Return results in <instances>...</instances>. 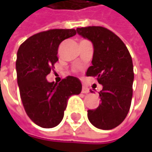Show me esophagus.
<instances>
[{
	"label": "esophagus",
	"mask_w": 152,
	"mask_h": 152,
	"mask_svg": "<svg viewBox=\"0 0 152 152\" xmlns=\"http://www.w3.org/2000/svg\"><path fill=\"white\" fill-rule=\"evenodd\" d=\"M82 92H83V93H89V92H90V90H89L87 87H85V86H83Z\"/></svg>",
	"instance_id": "esophagus-1"
}]
</instances>
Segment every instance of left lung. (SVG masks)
Here are the masks:
<instances>
[{
    "label": "left lung",
    "mask_w": 152,
    "mask_h": 152,
    "mask_svg": "<svg viewBox=\"0 0 152 152\" xmlns=\"http://www.w3.org/2000/svg\"><path fill=\"white\" fill-rule=\"evenodd\" d=\"M77 34L93 46L92 65L87 76H97L103 89L99 92L101 103L88 110V119L96 128L113 129L126 118L132 100L134 71L130 53L122 40L101 26L76 29Z\"/></svg>",
    "instance_id": "1"
}]
</instances>
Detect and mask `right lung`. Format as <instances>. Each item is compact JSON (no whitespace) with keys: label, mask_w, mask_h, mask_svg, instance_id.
Here are the masks:
<instances>
[{"label":"right lung","mask_w":152,"mask_h":152,"mask_svg":"<svg viewBox=\"0 0 152 152\" xmlns=\"http://www.w3.org/2000/svg\"><path fill=\"white\" fill-rule=\"evenodd\" d=\"M76 33L74 29L42 31L26 39L17 51L15 69L22 103L29 118L41 128L59 125L69 98L82 91L81 81L75 76H68L59 84L46 80L58 61L60 44Z\"/></svg>","instance_id":"obj_1"}]
</instances>
